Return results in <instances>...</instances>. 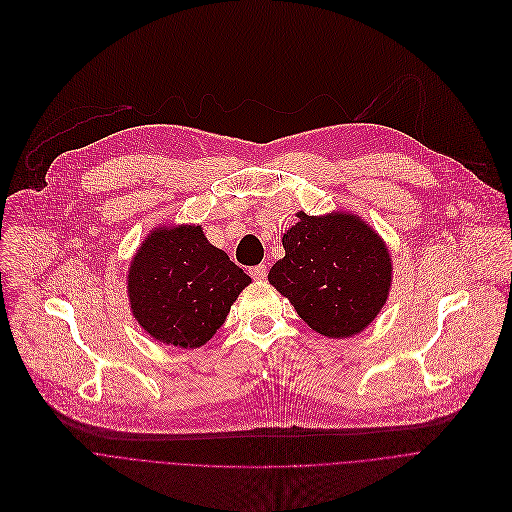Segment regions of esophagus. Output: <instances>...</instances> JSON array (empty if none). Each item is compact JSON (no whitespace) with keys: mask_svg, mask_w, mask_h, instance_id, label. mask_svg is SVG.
Wrapping results in <instances>:
<instances>
[{"mask_svg":"<svg viewBox=\"0 0 512 512\" xmlns=\"http://www.w3.org/2000/svg\"><path fill=\"white\" fill-rule=\"evenodd\" d=\"M250 276H252L254 280H264V278L268 276V268H266V264H258V266L250 268Z\"/></svg>","mask_w":512,"mask_h":512,"instance_id":"esophagus-1","label":"esophagus"}]
</instances>
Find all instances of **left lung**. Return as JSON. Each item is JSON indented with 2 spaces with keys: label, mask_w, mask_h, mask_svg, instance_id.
I'll list each match as a JSON object with an SVG mask.
<instances>
[{
  "label": "left lung",
  "mask_w": 512,
  "mask_h": 512,
  "mask_svg": "<svg viewBox=\"0 0 512 512\" xmlns=\"http://www.w3.org/2000/svg\"><path fill=\"white\" fill-rule=\"evenodd\" d=\"M284 258L268 280L313 331L343 339L363 331L383 309L391 260L381 238L351 214H298L282 236Z\"/></svg>",
  "instance_id": "obj_1"
}]
</instances>
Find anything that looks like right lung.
Instances as JSON below:
<instances>
[{"instance_id":"obj_1","label":"right lung","mask_w":512,"mask_h":512,"mask_svg":"<svg viewBox=\"0 0 512 512\" xmlns=\"http://www.w3.org/2000/svg\"><path fill=\"white\" fill-rule=\"evenodd\" d=\"M250 276L199 226L155 230L129 270L131 309L157 341L195 349L224 325Z\"/></svg>"}]
</instances>
